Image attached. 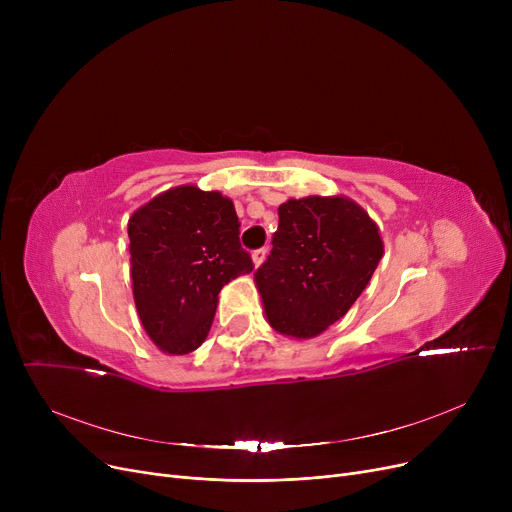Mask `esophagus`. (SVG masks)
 <instances>
[{
	"label": "esophagus",
	"instance_id": "34e87169",
	"mask_svg": "<svg viewBox=\"0 0 512 512\" xmlns=\"http://www.w3.org/2000/svg\"><path fill=\"white\" fill-rule=\"evenodd\" d=\"M253 263H255V267H259L263 261H265V257H267V249H257V251H253Z\"/></svg>",
	"mask_w": 512,
	"mask_h": 512
}]
</instances>
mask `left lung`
<instances>
[{"instance_id": "obj_1", "label": "left lung", "mask_w": 512, "mask_h": 512, "mask_svg": "<svg viewBox=\"0 0 512 512\" xmlns=\"http://www.w3.org/2000/svg\"><path fill=\"white\" fill-rule=\"evenodd\" d=\"M272 255L255 272L267 324L307 340L346 315L384 255L380 228L353 199L303 197L278 207Z\"/></svg>"}]
</instances>
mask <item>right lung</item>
Instances as JSON below:
<instances>
[{"label": "right lung", "instance_id": "right-lung-1", "mask_svg": "<svg viewBox=\"0 0 512 512\" xmlns=\"http://www.w3.org/2000/svg\"><path fill=\"white\" fill-rule=\"evenodd\" d=\"M238 234L232 199L193 184L159 193L130 215L132 297L161 353L197 351L224 284L253 272Z\"/></svg>", "mask_w": 512, "mask_h": 512}]
</instances>
